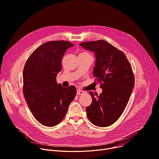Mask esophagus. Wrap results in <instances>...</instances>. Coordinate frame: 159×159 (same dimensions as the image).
I'll return each mask as SVG.
<instances>
[{
    "instance_id": "1",
    "label": "esophagus",
    "mask_w": 159,
    "mask_h": 159,
    "mask_svg": "<svg viewBox=\"0 0 159 159\" xmlns=\"http://www.w3.org/2000/svg\"><path fill=\"white\" fill-rule=\"evenodd\" d=\"M84 94V91H81V90H80V89H78V90L77 91V94H78V95H81V94Z\"/></svg>"
}]
</instances>
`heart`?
<instances>
[{
    "instance_id": "heart-1",
    "label": "heart",
    "mask_w": 159,
    "mask_h": 159,
    "mask_svg": "<svg viewBox=\"0 0 159 159\" xmlns=\"http://www.w3.org/2000/svg\"><path fill=\"white\" fill-rule=\"evenodd\" d=\"M83 53H88V52H82V53H81V54H83Z\"/></svg>"
}]
</instances>
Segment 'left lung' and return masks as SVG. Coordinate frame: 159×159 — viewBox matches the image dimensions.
Listing matches in <instances>:
<instances>
[{
  "label": "left lung",
  "instance_id": "left-lung-1",
  "mask_svg": "<svg viewBox=\"0 0 159 159\" xmlns=\"http://www.w3.org/2000/svg\"><path fill=\"white\" fill-rule=\"evenodd\" d=\"M80 45L95 53L94 81L103 89L99 96L95 94L96 97L89 92L92 103L86 108L87 116L94 125L106 127L118 120L129 101L135 84L132 66L123 52L104 40Z\"/></svg>",
  "mask_w": 159,
  "mask_h": 159
}]
</instances>
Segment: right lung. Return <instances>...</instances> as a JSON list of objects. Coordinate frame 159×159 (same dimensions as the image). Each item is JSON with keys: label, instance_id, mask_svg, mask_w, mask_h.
I'll use <instances>...</instances> for the list:
<instances>
[{"label": "right lung", "instance_id": "obj_1", "mask_svg": "<svg viewBox=\"0 0 159 159\" xmlns=\"http://www.w3.org/2000/svg\"><path fill=\"white\" fill-rule=\"evenodd\" d=\"M73 44L46 42L27 59L23 70V93L28 107L42 125L54 126L65 118L76 94L75 86L64 88L56 82L65 52Z\"/></svg>", "mask_w": 159, "mask_h": 159}]
</instances>
